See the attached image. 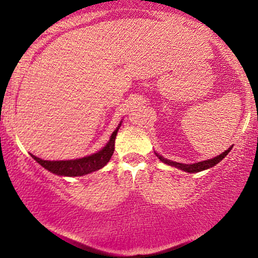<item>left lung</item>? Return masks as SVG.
<instances>
[{"label":"left lung","mask_w":258,"mask_h":258,"mask_svg":"<svg viewBox=\"0 0 258 258\" xmlns=\"http://www.w3.org/2000/svg\"><path fill=\"white\" fill-rule=\"evenodd\" d=\"M232 150V147H230L228 150H226L225 152L221 153L220 156H217V157L215 158H211V160H206V161H202V162H197V163H191V165H186V163H178V162H173V161L171 160H167V158H163L162 156L157 155L156 153V156H157L158 158H160L162 162H165L166 165H170L172 166V167H176V168H179V170L182 171H186V172H189V173H196V172H201V171L204 170H207V168H211L213 167V166L217 165L218 162H221V161L223 160V158L226 157V156L228 155V152Z\"/></svg>","instance_id":"8db88e82"}]
</instances>
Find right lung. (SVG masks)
<instances>
[{"label": "right lung", "instance_id": "1", "mask_svg": "<svg viewBox=\"0 0 258 258\" xmlns=\"http://www.w3.org/2000/svg\"><path fill=\"white\" fill-rule=\"evenodd\" d=\"M118 124L113 134L111 135L110 141L107 145L98 152L93 153L91 156H86V157L77 158V160H67V161H46L42 158H38L36 156H32L33 160L37 161L42 167L48 170L49 172L54 173L58 176H70V177H75V176H83L87 173L95 172V171L100 170L103 166L107 165L110 158L112 157L114 151V140H116L117 131H118Z\"/></svg>", "mask_w": 258, "mask_h": 258}]
</instances>
